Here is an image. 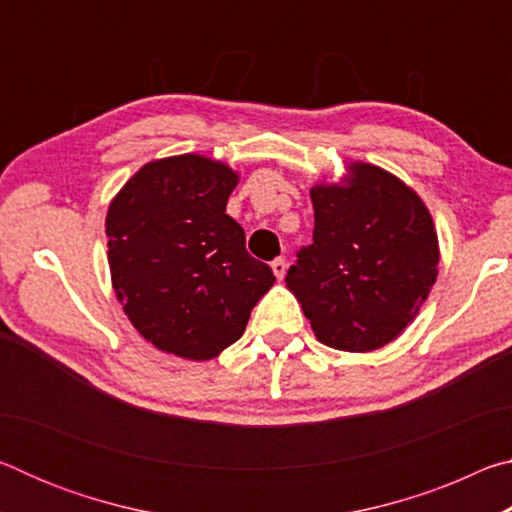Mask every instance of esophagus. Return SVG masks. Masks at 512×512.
Here are the masks:
<instances>
[{"label": "esophagus", "instance_id": "esophagus-1", "mask_svg": "<svg viewBox=\"0 0 512 512\" xmlns=\"http://www.w3.org/2000/svg\"><path fill=\"white\" fill-rule=\"evenodd\" d=\"M271 268H273V275L277 277V280H284V275H287V259L277 257L275 262H271Z\"/></svg>", "mask_w": 512, "mask_h": 512}]
</instances>
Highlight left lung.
I'll return each instance as SVG.
<instances>
[{
  "instance_id": "1",
  "label": "left lung",
  "mask_w": 512,
  "mask_h": 512,
  "mask_svg": "<svg viewBox=\"0 0 512 512\" xmlns=\"http://www.w3.org/2000/svg\"><path fill=\"white\" fill-rule=\"evenodd\" d=\"M314 244L289 268L287 289L316 339L345 352L384 348L413 323L438 277V235L413 189L370 162L309 189Z\"/></svg>"
}]
</instances>
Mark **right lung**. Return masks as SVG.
<instances>
[{
  "label": "right lung",
  "instance_id": "right-lung-1",
  "mask_svg": "<svg viewBox=\"0 0 512 512\" xmlns=\"http://www.w3.org/2000/svg\"><path fill=\"white\" fill-rule=\"evenodd\" d=\"M239 173L198 153L146 162L110 201L108 264L128 320L155 348L207 361L241 339L273 287L225 214Z\"/></svg>",
  "mask_w": 512,
  "mask_h": 512
}]
</instances>
